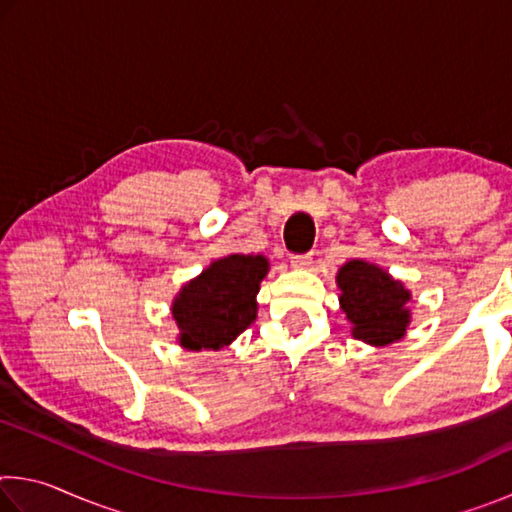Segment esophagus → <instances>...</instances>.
I'll return each mask as SVG.
<instances>
[{"mask_svg": "<svg viewBox=\"0 0 512 512\" xmlns=\"http://www.w3.org/2000/svg\"><path fill=\"white\" fill-rule=\"evenodd\" d=\"M311 262H314V257H311V253L309 255H293L291 257V266L293 268H309Z\"/></svg>", "mask_w": 512, "mask_h": 512, "instance_id": "34e87169", "label": "esophagus"}]
</instances>
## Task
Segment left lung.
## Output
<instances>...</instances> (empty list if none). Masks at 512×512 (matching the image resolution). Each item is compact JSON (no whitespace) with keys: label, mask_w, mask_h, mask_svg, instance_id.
I'll return each instance as SVG.
<instances>
[{"label":"left lung","mask_w":512,"mask_h":512,"mask_svg":"<svg viewBox=\"0 0 512 512\" xmlns=\"http://www.w3.org/2000/svg\"><path fill=\"white\" fill-rule=\"evenodd\" d=\"M336 287L352 339L372 348L404 339L411 325L413 296L402 280L366 259H350L336 273Z\"/></svg>","instance_id":"left-lung-1"}]
</instances>
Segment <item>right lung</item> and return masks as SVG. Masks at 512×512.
<instances>
[{
  "instance_id": "1",
  "label": "right lung",
  "mask_w": 512,
  "mask_h": 512,
  "mask_svg": "<svg viewBox=\"0 0 512 512\" xmlns=\"http://www.w3.org/2000/svg\"><path fill=\"white\" fill-rule=\"evenodd\" d=\"M268 259L232 253L203 268L183 284L171 302L180 348L221 350L255 323L259 284L268 275Z\"/></svg>"
}]
</instances>
